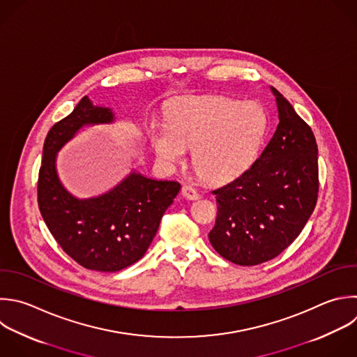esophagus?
Listing matches in <instances>:
<instances>
[{"label":"esophagus","mask_w":357,"mask_h":357,"mask_svg":"<svg viewBox=\"0 0 357 357\" xmlns=\"http://www.w3.org/2000/svg\"><path fill=\"white\" fill-rule=\"evenodd\" d=\"M181 194L183 197H185L187 199H198L199 198V194L197 192L195 188H192L191 185H184L181 188Z\"/></svg>","instance_id":"obj_1"}]
</instances>
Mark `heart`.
Listing matches in <instances>:
<instances>
[{
	"mask_svg": "<svg viewBox=\"0 0 357 357\" xmlns=\"http://www.w3.org/2000/svg\"><path fill=\"white\" fill-rule=\"evenodd\" d=\"M266 130V117L254 102L220 96L183 100L153 123L149 141L166 165H180L192 151L195 172L209 183L238 176L254 159Z\"/></svg>",
	"mask_w": 357,
	"mask_h": 357,
	"instance_id": "1",
	"label": "heart"
}]
</instances>
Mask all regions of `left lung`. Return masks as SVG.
Wrapping results in <instances>:
<instances>
[{
	"mask_svg": "<svg viewBox=\"0 0 357 357\" xmlns=\"http://www.w3.org/2000/svg\"><path fill=\"white\" fill-rule=\"evenodd\" d=\"M279 124L259 158L212 191L218 216L208 237L225 259L258 265L279 255L305 226L318 197V148L311 128L275 89Z\"/></svg>",
	"mask_w": 357,
	"mask_h": 357,
	"instance_id": "1",
	"label": "left lung"
}]
</instances>
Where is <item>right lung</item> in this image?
<instances>
[{
  "mask_svg": "<svg viewBox=\"0 0 357 357\" xmlns=\"http://www.w3.org/2000/svg\"><path fill=\"white\" fill-rule=\"evenodd\" d=\"M113 121L112 109L82 98L49 131L38 181L39 209L56 241L79 265L99 272L121 271L144 257L181 188L177 181L131 172L99 197L79 199L68 192L57 173L59 151L82 127Z\"/></svg>",
  "mask_w": 357,
  "mask_h": 357,
  "instance_id": "add662e5",
  "label": "right lung"
}]
</instances>
